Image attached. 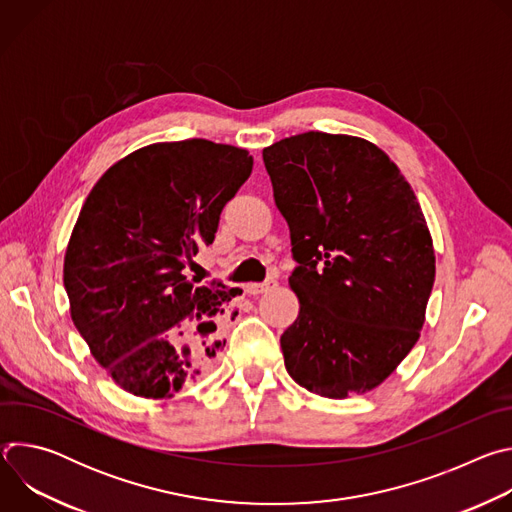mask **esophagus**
Listing matches in <instances>:
<instances>
[{
    "instance_id": "1",
    "label": "esophagus",
    "mask_w": 512,
    "mask_h": 512,
    "mask_svg": "<svg viewBox=\"0 0 512 512\" xmlns=\"http://www.w3.org/2000/svg\"><path fill=\"white\" fill-rule=\"evenodd\" d=\"M273 285H275L273 279H269V281H265V283H247V285H245V294H249V296H259V294H265V291H269Z\"/></svg>"
}]
</instances>
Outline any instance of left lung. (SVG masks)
Instances as JSON below:
<instances>
[{"label":"left lung","instance_id":"left-lung-1","mask_svg":"<svg viewBox=\"0 0 512 512\" xmlns=\"http://www.w3.org/2000/svg\"><path fill=\"white\" fill-rule=\"evenodd\" d=\"M263 162L298 261L285 369L320 397L369 393L419 340L435 279L415 192L375 143L344 133L279 139Z\"/></svg>","mask_w":512,"mask_h":512}]
</instances>
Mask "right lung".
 <instances>
[{"label": "right lung", "mask_w": 512, "mask_h": 512, "mask_svg": "<svg viewBox=\"0 0 512 512\" xmlns=\"http://www.w3.org/2000/svg\"><path fill=\"white\" fill-rule=\"evenodd\" d=\"M251 170L235 145L162 141L121 158L89 192L68 239L64 287L72 322L123 391L172 399L225 348L216 326L235 296L182 271L214 241Z\"/></svg>", "instance_id": "1"}]
</instances>
